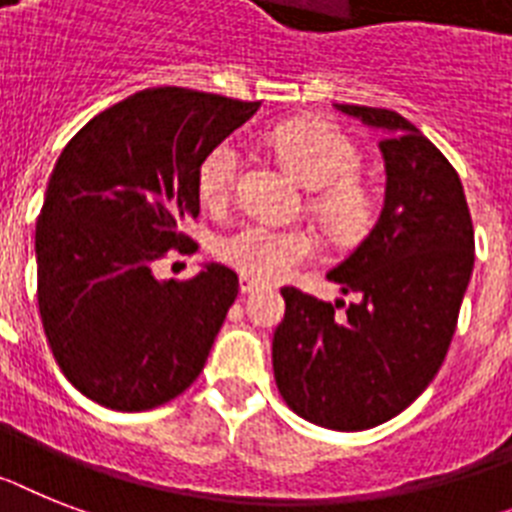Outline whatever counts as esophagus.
<instances>
[{
  "instance_id": "34e87169",
  "label": "esophagus",
  "mask_w": 512,
  "mask_h": 512,
  "mask_svg": "<svg viewBox=\"0 0 512 512\" xmlns=\"http://www.w3.org/2000/svg\"><path fill=\"white\" fill-rule=\"evenodd\" d=\"M260 286H263V283L257 281V278L247 276V273H242V276H239V289H242V294H249V291H257V289H260Z\"/></svg>"
}]
</instances>
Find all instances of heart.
<instances>
[{
  "label": "heart",
  "instance_id": "b5f03b06",
  "mask_svg": "<svg viewBox=\"0 0 512 512\" xmlns=\"http://www.w3.org/2000/svg\"><path fill=\"white\" fill-rule=\"evenodd\" d=\"M278 156L307 187H325L315 205L322 221L338 234H354L369 216V200L354 176L359 153L349 137L322 122L296 119L270 132ZM239 150L231 140L213 145L197 169V192L205 205H223L234 190ZM221 257L252 278L276 281L315 255V239L307 229L247 221L221 239Z\"/></svg>",
  "mask_w": 512,
  "mask_h": 512
}]
</instances>
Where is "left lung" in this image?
I'll return each mask as SVG.
<instances>
[{"label":"left lung","mask_w":512,"mask_h":512,"mask_svg":"<svg viewBox=\"0 0 512 512\" xmlns=\"http://www.w3.org/2000/svg\"><path fill=\"white\" fill-rule=\"evenodd\" d=\"M336 109L382 132L385 200L362 244L328 270L356 302L281 289L273 375L302 419L359 432L401 414L437 375L474 270V226L455 169L409 119Z\"/></svg>","instance_id":"8db88e82"}]
</instances>
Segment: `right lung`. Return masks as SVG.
<instances>
[{
  "mask_svg": "<svg viewBox=\"0 0 512 512\" xmlns=\"http://www.w3.org/2000/svg\"><path fill=\"white\" fill-rule=\"evenodd\" d=\"M260 103L145 88L90 119L51 171L36 221L38 309L54 359L90 401L156 409L203 372L239 294L231 268L158 281L200 213L197 169Z\"/></svg>",
  "mask_w": 512,
  "mask_h": 512,
  "instance_id": "1",
  "label": "right lung"
}]
</instances>
